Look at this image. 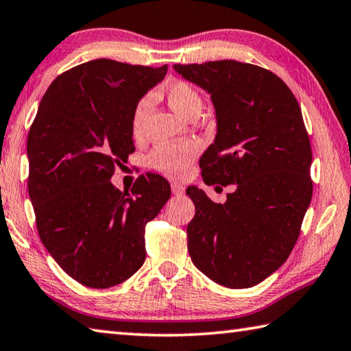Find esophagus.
I'll return each instance as SVG.
<instances>
[{
  "label": "esophagus",
  "instance_id": "34e87169",
  "mask_svg": "<svg viewBox=\"0 0 351 351\" xmlns=\"http://www.w3.org/2000/svg\"><path fill=\"white\" fill-rule=\"evenodd\" d=\"M184 192H186V189H184L182 184H178V182H171V193L180 196V195H184Z\"/></svg>",
  "mask_w": 351,
  "mask_h": 351
}]
</instances>
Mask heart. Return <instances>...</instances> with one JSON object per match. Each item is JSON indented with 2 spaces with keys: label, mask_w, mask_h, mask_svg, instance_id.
<instances>
[{
  "label": "heart",
  "mask_w": 351,
  "mask_h": 351,
  "mask_svg": "<svg viewBox=\"0 0 351 351\" xmlns=\"http://www.w3.org/2000/svg\"><path fill=\"white\" fill-rule=\"evenodd\" d=\"M162 93L167 98L171 109L182 118L190 119L192 117H196L202 109L201 93L187 81L169 82L162 88ZM152 103H154L152 95H145L135 106V110H133L132 114V130L135 135L141 133L143 124L150 110ZM196 152L197 147L193 143L159 145L150 154L149 164L165 176L182 178L189 171Z\"/></svg>",
  "instance_id": "obj_1"
}]
</instances>
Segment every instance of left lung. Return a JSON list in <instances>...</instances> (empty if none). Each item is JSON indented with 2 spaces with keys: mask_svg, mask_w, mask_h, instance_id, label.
I'll list each match as a JSON object with an SVG mask.
<instances>
[{
  "mask_svg": "<svg viewBox=\"0 0 351 351\" xmlns=\"http://www.w3.org/2000/svg\"><path fill=\"white\" fill-rule=\"evenodd\" d=\"M210 95L215 141L199 159L206 184H234L224 204L195 186L189 253L197 270L228 289H248L281 267L311 201V147L301 107L285 82L233 60L175 64Z\"/></svg>",
  "mask_w": 351,
  "mask_h": 351,
  "instance_id": "8db88e82",
  "label": "left lung"
}]
</instances>
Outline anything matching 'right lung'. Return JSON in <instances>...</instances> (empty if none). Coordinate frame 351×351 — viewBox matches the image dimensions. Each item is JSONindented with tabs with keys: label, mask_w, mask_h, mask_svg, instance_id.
I'll return each instance as SVG.
<instances>
[{
	"label": "right lung",
	"mask_w": 351,
	"mask_h": 351,
	"mask_svg": "<svg viewBox=\"0 0 351 351\" xmlns=\"http://www.w3.org/2000/svg\"><path fill=\"white\" fill-rule=\"evenodd\" d=\"M167 66L93 60L67 70L44 93L27 138L29 196L47 252L75 281L109 289L145 261L144 227L170 197L162 176L129 192L110 182L133 145L132 114Z\"/></svg>",
	"instance_id": "add662e5"
}]
</instances>
